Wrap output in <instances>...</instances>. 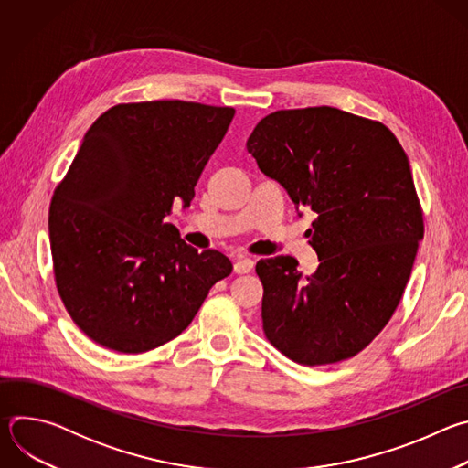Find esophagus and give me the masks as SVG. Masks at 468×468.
<instances>
[{
  "label": "esophagus",
  "instance_id": "esophagus-1",
  "mask_svg": "<svg viewBox=\"0 0 468 468\" xmlns=\"http://www.w3.org/2000/svg\"><path fill=\"white\" fill-rule=\"evenodd\" d=\"M253 261L250 257H237L235 264H233V271L235 274H248L253 271Z\"/></svg>",
  "mask_w": 468,
  "mask_h": 468
}]
</instances>
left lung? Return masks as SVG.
<instances>
[{"instance_id":"obj_1","label":"left lung","mask_w":468,"mask_h":468,"mask_svg":"<svg viewBox=\"0 0 468 468\" xmlns=\"http://www.w3.org/2000/svg\"><path fill=\"white\" fill-rule=\"evenodd\" d=\"M262 174L318 217V269L261 259L262 331L289 359L316 367L357 356L387 325L411 276L422 207L404 148L381 122L335 107L264 116L246 143Z\"/></svg>"}]
</instances>
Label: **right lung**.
<instances>
[{
    "instance_id": "right-lung-1",
    "label": "right lung",
    "mask_w": 468,
    "mask_h": 468,
    "mask_svg": "<svg viewBox=\"0 0 468 468\" xmlns=\"http://www.w3.org/2000/svg\"><path fill=\"white\" fill-rule=\"evenodd\" d=\"M233 107L157 100L118 103L87 131L49 206L58 296L94 343L143 354L196 316L231 261L188 246L165 222L222 143Z\"/></svg>"
}]
</instances>
